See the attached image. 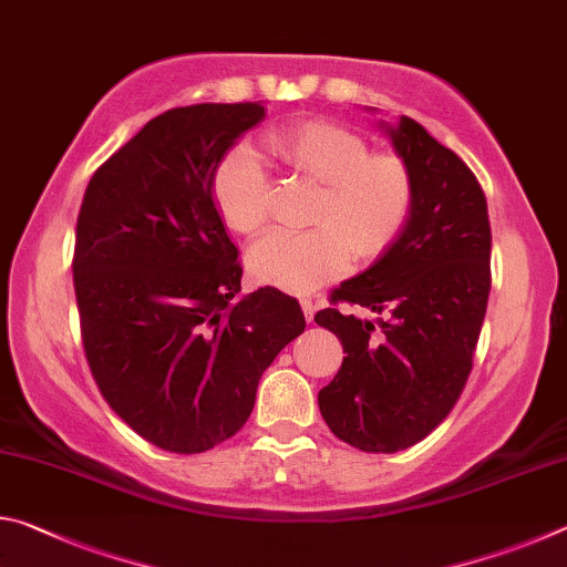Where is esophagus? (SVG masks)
Wrapping results in <instances>:
<instances>
[{"instance_id": "esophagus-1", "label": "esophagus", "mask_w": 567, "mask_h": 567, "mask_svg": "<svg viewBox=\"0 0 567 567\" xmlns=\"http://www.w3.org/2000/svg\"><path fill=\"white\" fill-rule=\"evenodd\" d=\"M300 305H302L305 320H307V322H312V318H315V302L310 300V297H302V300H300Z\"/></svg>"}]
</instances>
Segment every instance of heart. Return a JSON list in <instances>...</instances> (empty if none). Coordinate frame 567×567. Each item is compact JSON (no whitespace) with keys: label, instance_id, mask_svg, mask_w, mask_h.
I'll list each match as a JSON object with an SVG mask.
<instances>
[{"label":"heart","instance_id":"b5f03b06","mask_svg":"<svg viewBox=\"0 0 567 567\" xmlns=\"http://www.w3.org/2000/svg\"><path fill=\"white\" fill-rule=\"evenodd\" d=\"M282 167L318 182L310 229L277 227L249 247V275L285 292H310L340 277L354 260H370L405 227L415 187L398 157L370 155L368 142L328 120L295 122L265 140ZM215 197L225 223L252 233L267 217L270 179L260 157L235 147L219 162Z\"/></svg>","mask_w":567,"mask_h":567}]
</instances>
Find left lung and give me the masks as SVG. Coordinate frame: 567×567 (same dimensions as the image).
<instances>
[{"mask_svg":"<svg viewBox=\"0 0 567 567\" xmlns=\"http://www.w3.org/2000/svg\"><path fill=\"white\" fill-rule=\"evenodd\" d=\"M378 130L410 169L415 199L395 243L332 292L372 318L338 307L315 315L348 352L318 405L348 445L398 453L447 417L473 370L491 295V223L473 172L420 122L380 120Z\"/></svg>","mask_w":567,"mask_h":567,"instance_id":"obj_1","label":"left lung"}]
</instances>
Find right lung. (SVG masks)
<instances>
[{"label": "right lung", "mask_w": 567, "mask_h": 567, "mask_svg": "<svg viewBox=\"0 0 567 567\" xmlns=\"http://www.w3.org/2000/svg\"><path fill=\"white\" fill-rule=\"evenodd\" d=\"M262 120V102L167 110L94 172L76 217L92 375L134 433L169 453L233 437L262 372L305 330L300 302L275 287L235 302L243 267L213 195L219 162Z\"/></svg>", "instance_id": "1"}]
</instances>
